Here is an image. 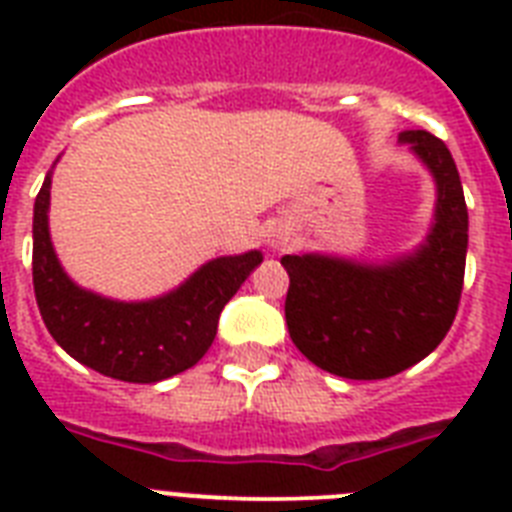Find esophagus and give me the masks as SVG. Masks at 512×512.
I'll return each instance as SVG.
<instances>
[{
  "mask_svg": "<svg viewBox=\"0 0 512 512\" xmlns=\"http://www.w3.org/2000/svg\"><path fill=\"white\" fill-rule=\"evenodd\" d=\"M284 244H287V239H284V236H273L271 239V247H284Z\"/></svg>",
  "mask_w": 512,
  "mask_h": 512,
  "instance_id": "34e87169",
  "label": "esophagus"
}]
</instances>
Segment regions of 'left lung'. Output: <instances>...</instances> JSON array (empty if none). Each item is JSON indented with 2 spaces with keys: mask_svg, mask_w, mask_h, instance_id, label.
<instances>
[{
  "mask_svg": "<svg viewBox=\"0 0 512 512\" xmlns=\"http://www.w3.org/2000/svg\"><path fill=\"white\" fill-rule=\"evenodd\" d=\"M398 140L436 177V223L412 255L382 265L284 255L289 337L308 361L345 380H385L433 353L462 295L468 207L444 140L406 130Z\"/></svg>",
  "mask_w": 512,
  "mask_h": 512,
  "instance_id": "1",
  "label": "left lung"
}]
</instances>
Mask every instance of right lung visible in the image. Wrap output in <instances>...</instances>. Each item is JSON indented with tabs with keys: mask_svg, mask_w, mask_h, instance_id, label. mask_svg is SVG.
Wrapping results in <instances>:
<instances>
[{
	"mask_svg": "<svg viewBox=\"0 0 512 512\" xmlns=\"http://www.w3.org/2000/svg\"><path fill=\"white\" fill-rule=\"evenodd\" d=\"M52 175L34 201V295L44 327L79 364L124 382H159L191 369L217 335V319L263 263L252 249L201 265L172 292L119 303L76 287L52 249L47 209Z\"/></svg>",
	"mask_w": 512,
	"mask_h": 512,
	"instance_id": "right-lung-1",
	"label": "right lung"
}]
</instances>
